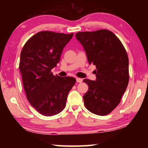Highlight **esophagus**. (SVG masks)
<instances>
[{
    "label": "esophagus",
    "instance_id": "1",
    "mask_svg": "<svg viewBox=\"0 0 148 148\" xmlns=\"http://www.w3.org/2000/svg\"><path fill=\"white\" fill-rule=\"evenodd\" d=\"M82 81H83V79L82 78H79V77H76V82L77 83H82Z\"/></svg>",
    "mask_w": 148,
    "mask_h": 148
}]
</instances>
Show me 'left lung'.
Listing matches in <instances>:
<instances>
[{
  "label": "left lung",
  "mask_w": 148,
  "mask_h": 148,
  "mask_svg": "<svg viewBox=\"0 0 148 148\" xmlns=\"http://www.w3.org/2000/svg\"><path fill=\"white\" fill-rule=\"evenodd\" d=\"M76 37L86 52L89 64L96 66L97 79H84L89 89L84 95V104L91 113L110 114L121 101L128 86L129 59L119 39L106 29L79 32Z\"/></svg>",
  "instance_id": "1"
}]
</instances>
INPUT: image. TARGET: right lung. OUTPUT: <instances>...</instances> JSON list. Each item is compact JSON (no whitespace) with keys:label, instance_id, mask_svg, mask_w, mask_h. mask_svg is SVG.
<instances>
[{"label":"right lung","instance_id":"add662e5","mask_svg":"<svg viewBox=\"0 0 148 148\" xmlns=\"http://www.w3.org/2000/svg\"><path fill=\"white\" fill-rule=\"evenodd\" d=\"M72 36L73 33L41 31L30 38L21 50L19 68L27 98L43 116H52L62 112L76 83L74 77L54 76L51 72Z\"/></svg>","mask_w":148,"mask_h":148}]
</instances>
